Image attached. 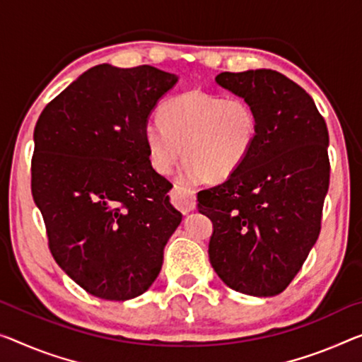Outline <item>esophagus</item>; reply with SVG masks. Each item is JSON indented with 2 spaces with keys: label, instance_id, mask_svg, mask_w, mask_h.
<instances>
[{
  "label": "esophagus",
  "instance_id": "34e87169",
  "mask_svg": "<svg viewBox=\"0 0 362 362\" xmlns=\"http://www.w3.org/2000/svg\"><path fill=\"white\" fill-rule=\"evenodd\" d=\"M171 202H173L175 207L182 214L191 212V210L196 209V196L189 191V189L182 187L180 185L173 186V191L170 194Z\"/></svg>",
  "mask_w": 362,
  "mask_h": 362
}]
</instances>
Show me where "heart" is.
Masks as SVG:
<instances>
[{"instance_id": "obj_1", "label": "heart", "mask_w": 362, "mask_h": 362, "mask_svg": "<svg viewBox=\"0 0 362 362\" xmlns=\"http://www.w3.org/2000/svg\"><path fill=\"white\" fill-rule=\"evenodd\" d=\"M160 123L144 131L150 163L170 175L185 157L186 181H223L249 158L259 137V115L243 97L189 90L166 100Z\"/></svg>"}]
</instances>
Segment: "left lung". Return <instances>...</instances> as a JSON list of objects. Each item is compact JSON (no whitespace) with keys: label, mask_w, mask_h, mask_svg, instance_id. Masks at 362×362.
<instances>
[{"label":"left lung","mask_w":362,"mask_h":362,"mask_svg":"<svg viewBox=\"0 0 362 362\" xmlns=\"http://www.w3.org/2000/svg\"><path fill=\"white\" fill-rule=\"evenodd\" d=\"M215 81L254 105L260 127L241 168L197 194L199 212L214 223L210 264L231 290L276 296L319 238L329 131L309 93L280 72H221Z\"/></svg>","instance_id":"left-lung-1"}]
</instances>
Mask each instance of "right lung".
<instances>
[{
  "label": "right lung",
  "mask_w": 362,
  "mask_h": 362,
  "mask_svg": "<svg viewBox=\"0 0 362 362\" xmlns=\"http://www.w3.org/2000/svg\"><path fill=\"white\" fill-rule=\"evenodd\" d=\"M177 82L153 66L98 64L42 111L33 131L32 196L57 264L108 301L146 293L182 215L153 170L150 111Z\"/></svg>",
  "instance_id": "1"
}]
</instances>
